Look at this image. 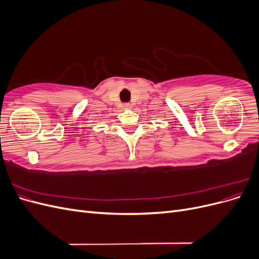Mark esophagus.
Returning a JSON list of instances; mask_svg holds the SVG:
<instances>
[{
  "mask_svg": "<svg viewBox=\"0 0 259 259\" xmlns=\"http://www.w3.org/2000/svg\"><path fill=\"white\" fill-rule=\"evenodd\" d=\"M130 108H132L131 104H124L123 105V109H130Z\"/></svg>",
  "mask_w": 259,
  "mask_h": 259,
  "instance_id": "34e87169",
  "label": "esophagus"
}]
</instances>
